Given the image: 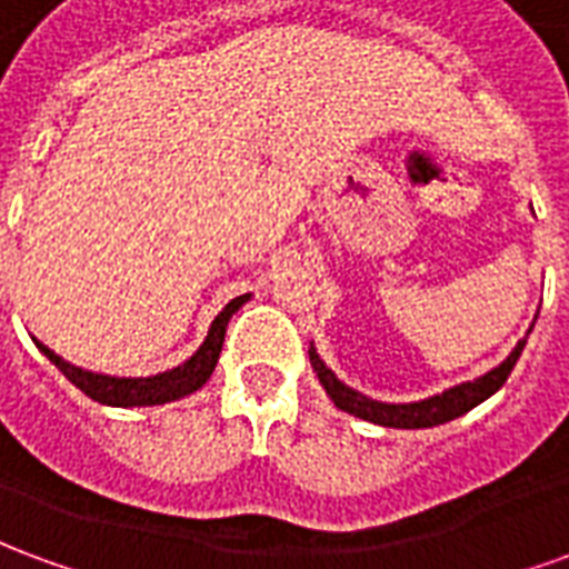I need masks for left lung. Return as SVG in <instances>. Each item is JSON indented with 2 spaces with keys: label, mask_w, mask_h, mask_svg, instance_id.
I'll return each instance as SVG.
<instances>
[{
  "label": "left lung",
  "mask_w": 569,
  "mask_h": 569,
  "mask_svg": "<svg viewBox=\"0 0 569 569\" xmlns=\"http://www.w3.org/2000/svg\"><path fill=\"white\" fill-rule=\"evenodd\" d=\"M530 335V332H527ZM527 338H521L515 350L509 357L502 359L497 369H490L488 375H481L476 381H466L457 383L451 390H445L439 396H429V399H420V402H378V399H369V396H362L353 387H347L345 381H338V375H335L326 362L317 353V347L310 345V366L317 371V378H320L322 390L329 393L335 406L347 411V415H353V418L369 420V423H378V427H393V429H427V427H439V423H448V420L460 418L466 411H472L476 406H481L485 399L500 390L506 378L512 375L515 362L521 357V350H525Z\"/></svg>",
  "instance_id": "obj_1"
}]
</instances>
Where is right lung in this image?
<instances>
[{
	"mask_svg": "<svg viewBox=\"0 0 569 569\" xmlns=\"http://www.w3.org/2000/svg\"><path fill=\"white\" fill-rule=\"evenodd\" d=\"M249 301V296L231 298L222 308V313L212 320L210 332L203 338V345L191 353V357L176 366V369L158 371V375H149V378H116V375H100V371H84L79 366H72L63 357H57L51 347H44L42 341H36V347L42 350L44 357L54 362L57 369L67 375L69 381L79 387L81 393L91 396L93 402L112 408H142V406H163V402H176L182 396H191L194 390H200L203 383L210 381L212 369L219 362V353H222L224 329H228V320L234 317L237 310L243 308Z\"/></svg>",
	"mask_w": 569,
	"mask_h": 569,
	"instance_id": "add662e5",
	"label": "right lung"
}]
</instances>
